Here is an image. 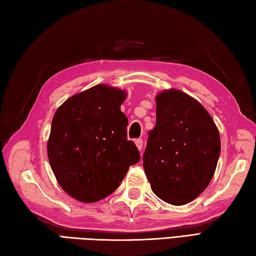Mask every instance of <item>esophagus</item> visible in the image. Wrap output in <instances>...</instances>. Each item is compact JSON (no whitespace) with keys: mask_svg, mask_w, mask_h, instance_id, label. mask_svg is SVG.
Returning <instances> with one entry per match:
<instances>
[{"mask_svg":"<svg viewBox=\"0 0 256 256\" xmlns=\"http://www.w3.org/2000/svg\"><path fill=\"white\" fill-rule=\"evenodd\" d=\"M135 145H136V148H138V151H141L142 148H143V140L142 138L135 140Z\"/></svg>","mask_w":256,"mask_h":256,"instance_id":"esophagus-1","label":"esophagus"}]
</instances>
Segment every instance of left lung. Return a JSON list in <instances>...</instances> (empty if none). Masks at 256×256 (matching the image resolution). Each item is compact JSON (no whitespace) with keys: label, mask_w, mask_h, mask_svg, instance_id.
<instances>
[{"label":"left lung","mask_w":256,"mask_h":256,"mask_svg":"<svg viewBox=\"0 0 256 256\" xmlns=\"http://www.w3.org/2000/svg\"><path fill=\"white\" fill-rule=\"evenodd\" d=\"M156 122L150 132L143 168L153 193L184 205L211 182L221 152L218 126L203 105L176 88L155 96Z\"/></svg>","instance_id":"obj_1"}]
</instances>
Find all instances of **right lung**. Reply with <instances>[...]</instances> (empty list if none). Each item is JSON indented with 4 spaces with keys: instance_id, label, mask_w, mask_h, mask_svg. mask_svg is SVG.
I'll use <instances>...</instances> for the list:
<instances>
[{
    "instance_id": "1",
    "label": "right lung",
    "mask_w": 256,
    "mask_h": 256,
    "mask_svg": "<svg viewBox=\"0 0 256 256\" xmlns=\"http://www.w3.org/2000/svg\"><path fill=\"white\" fill-rule=\"evenodd\" d=\"M125 90L98 84L68 98L55 112L48 158L63 191L82 203L103 200L116 190L128 168L140 161L128 140L121 105Z\"/></svg>"
}]
</instances>
